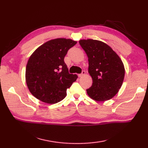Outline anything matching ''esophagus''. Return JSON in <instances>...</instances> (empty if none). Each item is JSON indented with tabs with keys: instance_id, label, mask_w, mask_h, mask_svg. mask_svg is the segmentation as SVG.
<instances>
[{
	"instance_id": "obj_1",
	"label": "esophagus",
	"mask_w": 148,
	"mask_h": 148,
	"mask_svg": "<svg viewBox=\"0 0 148 148\" xmlns=\"http://www.w3.org/2000/svg\"><path fill=\"white\" fill-rule=\"evenodd\" d=\"M86 74V72L84 71H82V72H81V74H79V77H82V76H83L84 74Z\"/></svg>"
}]
</instances>
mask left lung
Segmentation results:
<instances>
[{"mask_svg": "<svg viewBox=\"0 0 148 148\" xmlns=\"http://www.w3.org/2000/svg\"><path fill=\"white\" fill-rule=\"evenodd\" d=\"M79 42L88 58V72L93 80L87 94L96 101L112 99L123 82L125 67L121 60L111 47L100 40L82 39Z\"/></svg>", "mask_w": 148, "mask_h": 148, "instance_id": "8db88e82", "label": "left lung"}]
</instances>
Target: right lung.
<instances>
[{
	"label": "right lung",
	"instance_id": "add662e5",
	"mask_svg": "<svg viewBox=\"0 0 148 148\" xmlns=\"http://www.w3.org/2000/svg\"><path fill=\"white\" fill-rule=\"evenodd\" d=\"M77 43L65 38L50 40L39 46L27 62V85L30 93L42 102L56 103L67 95L77 76L69 74L64 58L68 50Z\"/></svg>",
	"mask_w": 148,
	"mask_h": 148
}]
</instances>
